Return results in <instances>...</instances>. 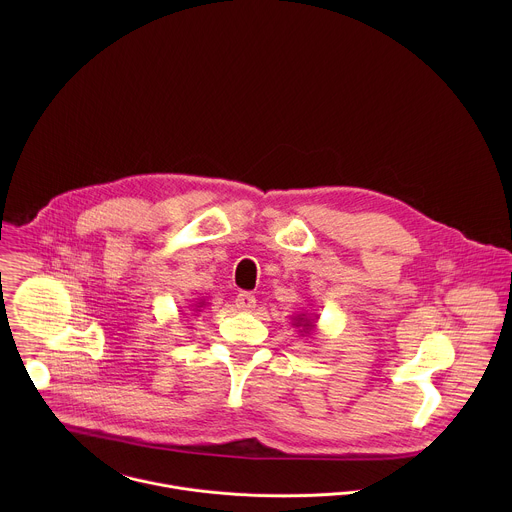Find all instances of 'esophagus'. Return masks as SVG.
I'll list each match as a JSON object with an SVG mask.
<instances>
[{
  "mask_svg": "<svg viewBox=\"0 0 512 512\" xmlns=\"http://www.w3.org/2000/svg\"><path fill=\"white\" fill-rule=\"evenodd\" d=\"M256 295H252L250 292H240L236 295V307L242 309V311H250L256 307Z\"/></svg>",
  "mask_w": 512,
  "mask_h": 512,
  "instance_id": "obj_1",
  "label": "esophagus"
}]
</instances>
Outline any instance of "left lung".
<instances>
[{
	"instance_id": "1",
	"label": "left lung",
	"mask_w": 512,
	"mask_h": 512,
	"mask_svg": "<svg viewBox=\"0 0 512 512\" xmlns=\"http://www.w3.org/2000/svg\"><path fill=\"white\" fill-rule=\"evenodd\" d=\"M317 315H307V313H297L292 317L293 327H297L299 335L301 337H309L311 333H315L317 329Z\"/></svg>"
}]
</instances>
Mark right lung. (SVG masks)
Wrapping results in <instances>:
<instances>
[{
    "instance_id": "obj_1",
    "label": "right lung",
    "mask_w": 512,
    "mask_h": 512,
    "mask_svg": "<svg viewBox=\"0 0 512 512\" xmlns=\"http://www.w3.org/2000/svg\"><path fill=\"white\" fill-rule=\"evenodd\" d=\"M207 303H209V301H205V299H199V301L193 305V311H195V313H199V311H201V309H203Z\"/></svg>"
}]
</instances>
